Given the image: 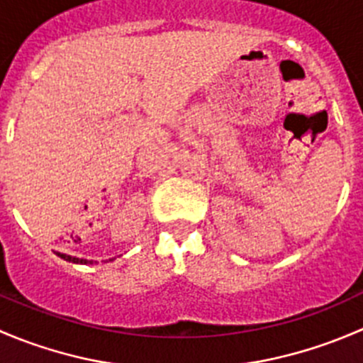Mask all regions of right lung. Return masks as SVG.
<instances>
[{
  "label": "right lung",
  "mask_w": 363,
  "mask_h": 363,
  "mask_svg": "<svg viewBox=\"0 0 363 363\" xmlns=\"http://www.w3.org/2000/svg\"><path fill=\"white\" fill-rule=\"evenodd\" d=\"M56 255L60 256V258L67 259V262H72V263H80V265H87V263H89V265H93V263H94V259L77 258V256H72V255H65V252H57V251H56ZM112 259H116V258H111V259H108V262H112Z\"/></svg>",
  "instance_id": "1"
}]
</instances>
